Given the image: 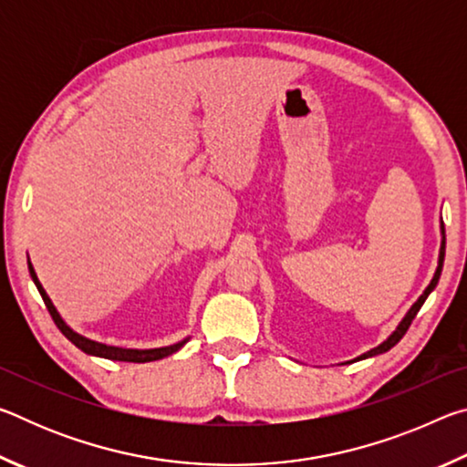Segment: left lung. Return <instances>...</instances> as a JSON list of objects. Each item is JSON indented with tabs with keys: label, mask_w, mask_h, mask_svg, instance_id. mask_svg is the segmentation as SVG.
Returning <instances> with one entry per match:
<instances>
[{
	"label": "left lung",
	"mask_w": 467,
	"mask_h": 467,
	"mask_svg": "<svg viewBox=\"0 0 467 467\" xmlns=\"http://www.w3.org/2000/svg\"><path fill=\"white\" fill-rule=\"evenodd\" d=\"M441 233H442V243H441V253H439V265H437V272H434V275H432V280H431V284L429 286H426V290L422 292V296L416 300V303L412 305V309H410L408 313H406V317L401 319V323L398 326V329L393 331V334L385 339L383 344H379L377 348H373V350H368V352H365L362 354V357H358V360H362V358H368V357H377V354H383V352H387V350H391V348L400 342L401 337L406 336V331H408V327L412 326V319L416 317V313L420 311V306L424 305V300L429 298V295L431 292L434 290V286H437L439 284V278H441V270H442V262H445V226L441 224Z\"/></svg>",
	"instance_id": "left-lung-1"
}]
</instances>
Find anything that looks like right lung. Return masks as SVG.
I'll return each mask as SVG.
<instances>
[{"mask_svg":"<svg viewBox=\"0 0 467 467\" xmlns=\"http://www.w3.org/2000/svg\"><path fill=\"white\" fill-rule=\"evenodd\" d=\"M28 272H30V278H33V282L36 284L38 292H41L47 311L51 313L55 326L59 327L61 334L66 336L69 342L80 348V350L86 352V354H92V357H100V358H109V360H121V362H152V360H161L164 357H171L172 352H177L179 348H183L185 342H187V339H183V342H179V344L164 346V348H152V350H130V348H117V346H107V344L94 342V339H88V337H84L80 334H76L72 327L66 326V321L59 317V313L53 306L51 298L47 296L45 288L41 286V282H38L36 274H35V267L30 265V262H28Z\"/></svg>","mask_w":467,"mask_h":467,"instance_id":"add662e5","label":"right lung"}]
</instances>
